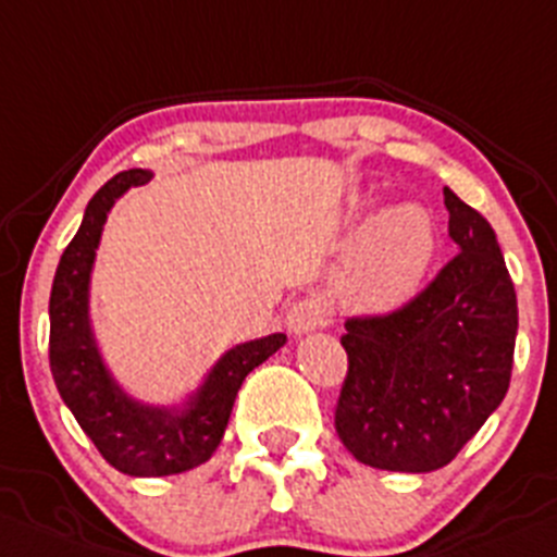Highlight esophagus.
I'll list each match as a JSON object with an SVG mask.
<instances>
[{
    "label": "esophagus",
    "mask_w": 557,
    "mask_h": 557,
    "mask_svg": "<svg viewBox=\"0 0 557 557\" xmlns=\"http://www.w3.org/2000/svg\"><path fill=\"white\" fill-rule=\"evenodd\" d=\"M284 322H287L289 333H295V336H304V333L317 331V327L325 325V309H322V300L314 298V295H306V298L295 300V304L287 309Z\"/></svg>",
    "instance_id": "34e87169"
}]
</instances>
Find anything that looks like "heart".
I'll list each match as a JSON object with an SVG mask.
<instances>
[{
  "label": "heart",
  "mask_w": 557,
  "mask_h": 557,
  "mask_svg": "<svg viewBox=\"0 0 557 557\" xmlns=\"http://www.w3.org/2000/svg\"><path fill=\"white\" fill-rule=\"evenodd\" d=\"M369 210L372 205H358L355 224H361ZM437 246V224L426 208L394 205L380 210L355 235L333 275L336 300L352 314H394L423 287Z\"/></svg>",
  "instance_id": "b5f03b06"
}]
</instances>
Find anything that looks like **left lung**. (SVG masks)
<instances>
[{"label":"left lung","instance_id":"left-lung-1","mask_svg":"<svg viewBox=\"0 0 557 557\" xmlns=\"http://www.w3.org/2000/svg\"><path fill=\"white\" fill-rule=\"evenodd\" d=\"M459 253L399 311L349 317L336 434L358 462L446 468L511 383L517 293L490 221L443 188Z\"/></svg>","mask_w":557,"mask_h":557}]
</instances>
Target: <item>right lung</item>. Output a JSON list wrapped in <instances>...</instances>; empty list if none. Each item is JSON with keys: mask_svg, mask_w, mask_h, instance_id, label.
<instances>
[{"mask_svg": "<svg viewBox=\"0 0 557 557\" xmlns=\"http://www.w3.org/2000/svg\"><path fill=\"white\" fill-rule=\"evenodd\" d=\"M150 177L147 169H128L89 199L82 226L57 264L49 300V363L62 401L111 468L141 479L208 462L224 437L243 380L287 342L284 333H270L232 347L185 407L141 405L116 385L89 325V273L109 210L125 190Z\"/></svg>", "mask_w": 557, "mask_h": 557, "instance_id": "right-lung-1", "label": "right lung"}]
</instances>
